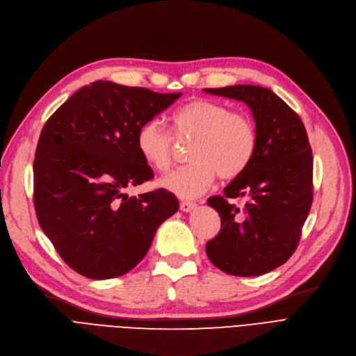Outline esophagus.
Returning <instances> with one entry per match:
<instances>
[{
    "instance_id": "esophagus-1",
    "label": "esophagus",
    "mask_w": 356,
    "mask_h": 356,
    "mask_svg": "<svg viewBox=\"0 0 356 356\" xmlns=\"http://www.w3.org/2000/svg\"><path fill=\"white\" fill-rule=\"evenodd\" d=\"M195 203H193V202H181L179 203V209L182 210V211H186V213H188V211H191L193 209H195Z\"/></svg>"
}]
</instances>
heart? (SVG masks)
<instances>
[{"label": "heart", "instance_id": "obj_1", "mask_svg": "<svg viewBox=\"0 0 356 356\" xmlns=\"http://www.w3.org/2000/svg\"><path fill=\"white\" fill-rule=\"evenodd\" d=\"M177 138L191 137L188 149L193 161L166 175L161 186L179 198L204 194L219 175L234 179L243 175L257 149V133L244 113L231 112L225 104L211 99H195L178 108L174 115ZM136 146L143 161L159 172L172 165L174 138L161 121L150 120L136 136Z\"/></svg>", "mask_w": 356, "mask_h": 356}]
</instances>
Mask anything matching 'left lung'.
I'll return each instance as SVG.
<instances>
[{
  "instance_id": "obj_1",
  "label": "left lung",
  "mask_w": 356,
  "mask_h": 356,
  "mask_svg": "<svg viewBox=\"0 0 356 356\" xmlns=\"http://www.w3.org/2000/svg\"><path fill=\"white\" fill-rule=\"evenodd\" d=\"M206 93L243 101L252 113L257 149L243 175L207 204L220 231L206 244L209 260L234 276H260L289 260L312 203V152L298 113L270 89L238 84ZM245 196V210L227 202Z\"/></svg>"
}]
</instances>
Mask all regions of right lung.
Instances as JSON below:
<instances>
[{"mask_svg": "<svg viewBox=\"0 0 356 356\" xmlns=\"http://www.w3.org/2000/svg\"><path fill=\"white\" fill-rule=\"evenodd\" d=\"M179 96L97 80L67 99L42 129L33 162L36 216L81 276L130 272L178 210L177 197L163 188L137 197L125 190L153 178L136 146L141 124Z\"/></svg>", "mask_w": 356, "mask_h": 356, "instance_id": "1", "label": "right lung"}]
</instances>
